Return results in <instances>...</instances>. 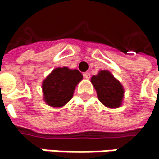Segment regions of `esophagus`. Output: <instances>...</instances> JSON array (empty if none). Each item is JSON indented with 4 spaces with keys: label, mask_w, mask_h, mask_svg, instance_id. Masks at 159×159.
Segmentation results:
<instances>
[{
    "label": "esophagus",
    "mask_w": 159,
    "mask_h": 159,
    "mask_svg": "<svg viewBox=\"0 0 159 159\" xmlns=\"http://www.w3.org/2000/svg\"><path fill=\"white\" fill-rule=\"evenodd\" d=\"M83 76L85 77L86 79H89V78H90V73H89V71L84 72V73H83Z\"/></svg>",
    "instance_id": "esophagus-1"
}]
</instances>
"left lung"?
<instances>
[{"instance_id":"left-lung-1","label":"left lung","mask_w":159,"mask_h":159,"mask_svg":"<svg viewBox=\"0 0 159 159\" xmlns=\"http://www.w3.org/2000/svg\"><path fill=\"white\" fill-rule=\"evenodd\" d=\"M91 83L104 106L115 109L121 105L125 93L123 86L109 70H100L92 76Z\"/></svg>"}]
</instances>
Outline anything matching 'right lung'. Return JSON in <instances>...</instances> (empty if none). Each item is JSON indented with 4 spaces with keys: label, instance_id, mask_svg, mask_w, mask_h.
<instances>
[{
    "label": "right lung",
    "instance_id": "1",
    "mask_svg": "<svg viewBox=\"0 0 159 159\" xmlns=\"http://www.w3.org/2000/svg\"><path fill=\"white\" fill-rule=\"evenodd\" d=\"M83 79L78 70L58 67L43 80V100L50 106L60 108L71 99L76 86Z\"/></svg>",
    "mask_w": 159,
    "mask_h": 159
}]
</instances>
